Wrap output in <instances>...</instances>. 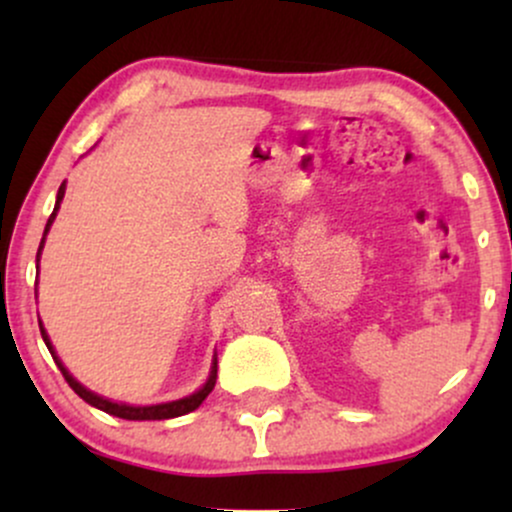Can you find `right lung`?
Returning <instances> with one entry per match:
<instances>
[{
    "mask_svg": "<svg viewBox=\"0 0 512 512\" xmlns=\"http://www.w3.org/2000/svg\"><path fill=\"white\" fill-rule=\"evenodd\" d=\"M64 187H67V182H62V185H60V192H57L55 211H52V214H50L48 226H45V233H43V240H40L38 260H40V250H43L45 236H48V231H50L52 221H55V216H57V209H60V202H62V197H64ZM38 322H40V320H38ZM40 334H43V342H45V346H48V349H50L52 358H55L57 368L62 370L64 380H67L69 387H72V390L76 392V395H79L81 399H84V402L91 404V407L101 409V411H105V414L120 416V419H127V421H161V419H175V416L190 414V411H195V409L199 407V404H202L204 399H207V395H209L211 390H214V385H216V356H214V363H211L209 380H207V383H204L202 387H199L197 392H192L190 397L175 399V402H166V404H151V407H132V404H117V402H110V399H105V397H101V395H96V392L86 390V387L81 385L79 380H74V378H72V373H69V370L62 366V361H60V358H57L55 349H52L50 337H48V332H45L43 322H40Z\"/></svg>",
    "mask_w": 512,
    "mask_h": 512,
    "instance_id": "right-lung-1",
    "label": "right lung"
}]
</instances>
